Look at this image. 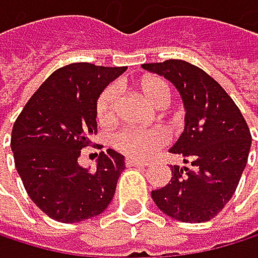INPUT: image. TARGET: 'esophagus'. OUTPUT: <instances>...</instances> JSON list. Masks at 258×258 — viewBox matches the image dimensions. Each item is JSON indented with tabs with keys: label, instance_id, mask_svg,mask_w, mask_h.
<instances>
[{
	"label": "esophagus",
	"instance_id": "34e87169",
	"mask_svg": "<svg viewBox=\"0 0 258 258\" xmlns=\"http://www.w3.org/2000/svg\"><path fill=\"white\" fill-rule=\"evenodd\" d=\"M125 165L126 167H147L148 164L142 162V161H138V159H133V158H126L125 159Z\"/></svg>",
	"mask_w": 258,
	"mask_h": 258
}]
</instances>
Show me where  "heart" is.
<instances>
[{
	"label": "heart",
	"instance_id": "obj_1",
	"mask_svg": "<svg viewBox=\"0 0 258 258\" xmlns=\"http://www.w3.org/2000/svg\"><path fill=\"white\" fill-rule=\"evenodd\" d=\"M135 90L153 108H162L168 100V86L156 76H142L135 82ZM117 113V94L114 86H106L96 99V119L100 125H111ZM168 142L161 128L133 130L123 128L111 136V145L122 155L133 159H148Z\"/></svg>",
	"mask_w": 258,
	"mask_h": 258
}]
</instances>
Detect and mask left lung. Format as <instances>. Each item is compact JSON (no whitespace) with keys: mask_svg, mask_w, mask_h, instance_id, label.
<instances>
[{"mask_svg":"<svg viewBox=\"0 0 258 258\" xmlns=\"http://www.w3.org/2000/svg\"><path fill=\"white\" fill-rule=\"evenodd\" d=\"M142 68L170 80L187 111L184 133L170 150L187 165H172V179L152 190V198L175 220L209 221L235 194L251 148L249 126L232 97L201 68L176 58Z\"/></svg>","mask_w":258,"mask_h":258,"instance_id":"left-lung-1","label":"left lung"}]
</instances>
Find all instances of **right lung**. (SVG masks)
<instances>
[{
  "instance_id": "right-lung-1",
  "label": "right lung",
  "mask_w": 258,
  "mask_h": 258,
  "mask_svg": "<svg viewBox=\"0 0 258 258\" xmlns=\"http://www.w3.org/2000/svg\"><path fill=\"white\" fill-rule=\"evenodd\" d=\"M125 66L71 63L49 76L18 114L11 147L24 189L55 221L79 223L111 203L125 168L123 156L108 148L97 168L80 167V150L97 135L96 99Z\"/></svg>"
}]
</instances>
